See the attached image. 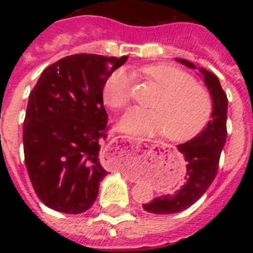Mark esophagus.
<instances>
[{"label": "esophagus", "instance_id": "1", "mask_svg": "<svg viewBox=\"0 0 253 253\" xmlns=\"http://www.w3.org/2000/svg\"><path fill=\"white\" fill-rule=\"evenodd\" d=\"M124 138L125 137H123V135H119V137H116V142H123V140H125Z\"/></svg>", "mask_w": 253, "mask_h": 253}]
</instances>
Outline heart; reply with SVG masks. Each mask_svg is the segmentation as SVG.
Masks as SVG:
<instances>
[{
  "instance_id": "1",
  "label": "heart",
  "mask_w": 253,
  "mask_h": 253,
  "mask_svg": "<svg viewBox=\"0 0 253 253\" xmlns=\"http://www.w3.org/2000/svg\"><path fill=\"white\" fill-rule=\"evenodd\" d=\"M140 75L161 91L152 101V110L131 109L123 116L120 126L138 134L165 133L172 142H187L202 133L214 110L211 93L184 69L169 64L142 67ZM131 77L125 69H115L102 86V100L113 110L128 106Z\"/></svg>"
}]
</instances>
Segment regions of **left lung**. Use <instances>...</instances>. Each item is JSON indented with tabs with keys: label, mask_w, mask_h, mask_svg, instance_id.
<instances>
[{
	"label": "left lung",
	"mask_w": 253,
	"mask_h": 253,
	"mask_svg": "<svg viewBox=\"0 0 253 253\" xmlns=\"http://www.w3.org/2000/svg\"><path fill=\"white\" fill-rule=\"evenodd\" d=\"M177 60L190 68H195L189 60L180 58ZM200 72L204 75V81L213 97L211 120L198 137L177 146L187 162L185 184L175 193L161 195L148 204H143V209L149 213L172 214L187 209L204 195L218 172L219 158L227 138L228 99L215 75L203 68Z\"/></svg>",
	"instance_id": "1"
}]
</instances>
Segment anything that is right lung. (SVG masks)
<instances>
[{"mask_svg": "<svg viewBox=\"0 0 253 253\" xmlns=\"http://www.w3.org/2000/svg\"><path fill=\"white\" fill-rule=\"evenodd\" d=\"M126 55L73 54L43 71L29 96L24 154L38 198L66 214L90 209L107 175L99 162L109 131L102 86Z\"/></svg>", "mask_w": 253, "mask_h": 253, "instance_id": "add662e5", "label": "right lung"}]
</instances>
